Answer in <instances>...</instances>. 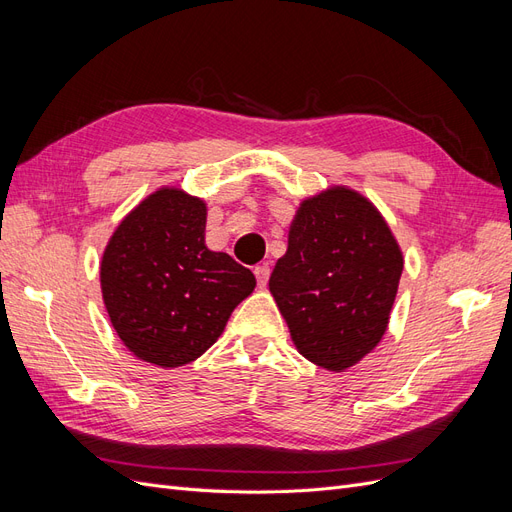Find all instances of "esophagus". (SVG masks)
I'll use <instances>...</instances> for the list:
<instances>
[{"label": "esophagus", "mask_w": 512, "mask_h": 512, "mask_svg": "<svg viewBox=\"0 0 512 512\" xmlns=\"http://www.w3.org/2000/svg\"><path fill=\"white\" fill-rule=\"evenodd\" d=\"M254 275H256L258 286H267L271 269H269V265H258V267H254Z\"/></svg>", "instance_id": "1"}]
</instances>
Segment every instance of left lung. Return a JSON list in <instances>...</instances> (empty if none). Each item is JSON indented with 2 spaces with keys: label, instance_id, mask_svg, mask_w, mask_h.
<instances>
[{
  "label": "left lung",
  "instance_id": "obj_1",
  "mask_svg": "<svg viewBox=\"0 0 512 512\" xmlns=\"http://www.w3.org/2000/svg\"><path fill=\"white\" fill-rule=\"evenodd\" d=\"M401 271L382 215L363 196L335 188L301 205L269 290L305 359L342 371L378 346Z\"/></svg>",
  "mask_w": 512,
  "mask_h": 512
}]
</instances>
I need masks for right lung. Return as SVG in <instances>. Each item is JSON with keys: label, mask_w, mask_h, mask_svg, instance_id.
Segmentation results:
<instances>
[{"label": "right lung", "mask_w": 512, "mask_h": 512, "mask_svg": "<svg viewBox=\"0 0 512 512\" xmlns=\"http://www.w3.org/2000/svg\"><path fill=\"white\" fill-rule=\"evenodd\" d=\"M207 207L160 190L119 224L100 267L106 312L138 359L179 367L215 344L256 286L254 273L205 245Z\"/></svg>", "instance_id": "add662e5"}]
</instances>
